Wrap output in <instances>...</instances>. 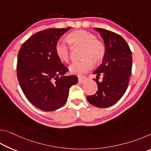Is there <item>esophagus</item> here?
Segmentation results:
<instances>
[{"mask_svg":"<svg viewBox=\"0 0 151 151\" xmlns=\"http://www.w3.org/2000/svg\"><path fill=\"white\" fill-rule=\"evenodd\" d=\"M86 80H87V78L85 76H78V83L83 84L84 83H85Z\"/></svg>","mask_w":151,"mask_h":151,"instance_id":"esophagus-1","label":"esophagus"}]
</instances>
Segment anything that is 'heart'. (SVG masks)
I'll use <instances>...</instances> for the list:
<instances>
[{"mask_svg":"<svg viewBox=\"0 0 151 151\" xmlns=\"http://www.w3.org/2000/svg\"><path fill=\"white\" fill-rule=\"evenodd\" d=\"M66 40L73 47H83L81 58L75 61L69 66L70 72L76 75H82L91 70L93 62L97 64L103 59L105 55V46L101 40L96 39L95 36L85 30H76L70 32L66 37ZM55 52L63 62L69 59V47L65 42L59 40L56 42Z\"/></svg>","mask_w":151,"mask_h":151,"instance_id":"1","label":"heart"}]
</instances>
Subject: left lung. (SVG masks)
Masks as SVG:
<instances>
[{
  "label": "left lung",
  "instance_id": "obj_1",
  "mask_svg": "<svg viewBox=\"0 0 151 151\" xmlns=\"http://www.w3.org/2000/svg\"><path fill=\"white\" fill-rule=\"evenodd\" d=\"M104 40L106 51L103 63L93 73L96 75L98 91L86 99L92 105L106 108L115 104L123 96L129 85L132 70V52L121 36L110 30L94 28ZM101 76L103 81L98 79Z\"/></svg>",
  "mask_w": 151,
  "mask_h": 151
}]
</instances>
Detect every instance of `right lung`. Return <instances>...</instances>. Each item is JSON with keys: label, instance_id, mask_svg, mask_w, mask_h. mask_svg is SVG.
Instances as JSON below:
<instances>
[{"label": "right lung", "instance_id": "1", "mask_svg": "<svg viewBox=\"0 0 151 151\" xmlns=\"http://www.w3.org/2000/svg\"><path fill=\"white\" fill-rule=\"evenodd\" d=\"M70 29H49L38 32L25 41L18 54L19 85L27 99L37 108L49 112L66 103L76 75L65 76L68 69L55 52V45Z\"/></svg>", "mask_w": 151, "mask_h": 151}]
</instances>
